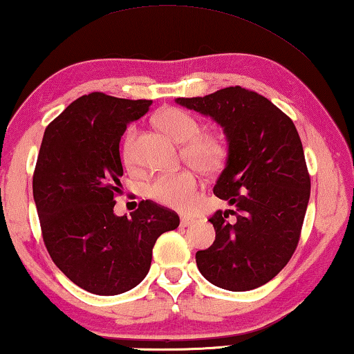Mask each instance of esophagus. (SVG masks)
I'll use <instances>...</instances> for the list:
<instances>
[{
	"label": "esophagus",
	"instance_id": "1",
	"mask_svg": "<svg viewBox=\"0 0 354 354\" xmlns=\"http://www.w3.org/2000/svg\"><path fill=\"white\" fill-rule=\"evenodd\" d=\"M192 223H194V218H191V216H183V218H181V226H183V227L191 226Z\"/></svg>",
	"mask_w": 354,
	"mask_h": 354
}]
</instances>
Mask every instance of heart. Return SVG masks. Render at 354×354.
I'll return each instance as SVG.
<instances>
[{
	"mask_svg": "<svg viewBox=\"0 0 354 354\" xmlns=\"http://www.w3.org/2000/svg\"><path fill=\"white\" fill-rule=\"evenodd\" d=\"M156 123L173 139L184 142V156L202 171H215L226 156V146L215 133H198L201 123L191 112L179 107L162 109L156 115ZM138 131L129 127L123 141L122 156L127 165H134V144ZM198 176L194 170L163 173L153 178L147 186V196L165 207L186 210L196 202Z\"/></svg>",
	"mask_w": 354,
	"mask_h": 354,
	"instance_id": "heart-1",
	"label": "heart"
}]
</instances>
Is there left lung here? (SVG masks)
<instances>
[{
    "label": "left lung",
    "instance_id": "8db88e82",
    "mask_svg": "<svg viewBox=\"0 0 354 354\" xmlns=\"http://www.w3.org/2000/svg\"><path fill=\"white\" fill-rule=\"evenodd\" d=\"M176 102L220 123L229 144L213 192L232 208L210 216L216 237L196 253L198 271L226 290L260 287L292 258L310 201L297 128L270 99L241 86Z\"/></svg>",
    "mask_w": 354,
    "mask_h": 354
}]
</instances>
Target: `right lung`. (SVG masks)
<instances>
[{"label": "right lung", "mask_w": 354, "mask_h": 354, "mask_svg": "<svg viewBox=\"0 0 354 354\" xmlns=\"http://www.w3.org/2000/svg\"><path fill=\"white\" fill-rule=\"evenodd\" d=\"M151 104L89 93L44 129L33 171L43 242L59 270L96 295L136 287L158 236L179 226L175 212L152 201L139 202L131 218L113 213L122 194L120 138Z\"/></svg>", "instance_id": "1"}]
</instances>
